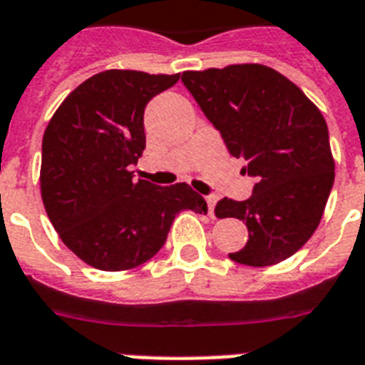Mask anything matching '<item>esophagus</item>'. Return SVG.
I'll list each match as a JSON object with an SVG mask.
<instances>
[{"mask_svg": "<svg viewBox=\"0 0 365 365\" xmlns=\"http://www.w3.org/2000/svg\"><path fill=\"white\" fill-rule=\"evenodd\" d=\"M206 199V205H208V214H214V206H216V197H214V195H208V197H205Z\"/></svg>", "mask_w": 365, "mask_h": 365, "instance_id": "obj_1", "label": "esophagus"}]
</instances>
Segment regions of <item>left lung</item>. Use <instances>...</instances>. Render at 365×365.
<instances>
[{"instance_id": "1", "label": "left lung", "mask_w": 365, "mask_h": 365, "mask_svg": "<svg viewBox=\"0 0 365 365\" xmlns=\"http://www.w3.org/2000/svg\"><path fill=\"white\" fill-rule=\"evenodd\" d=\"M183 85L216 126L229 153L255 178L246 200L222 199L217 217L246 222L248 242L229 254L267 267L294 255L322 220L335 163L326 119L288 77L261 64L183 71Z\"/></svg>"}]
</instances>
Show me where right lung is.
<instances>
[{
  "instance_id": "right-lung-1",
  "label": "right lung",
  "mask_w": 365,
  "mask_h": 365,
  "mask_svg": "<svg viewBox=\"0 0 365 365\" xmlns=\"http://www.w3.org/2000/svg\"><path fill=\"white\" fill-rule=\"evenodd\" d=\"M180 73L108 70L81 83L43 134L41 199L62 242L100 271H126L151 259L176 214L206 212L187 183L159 187L134 180L145 149L143 111Z\"/></svg>"
}]
</instances>
